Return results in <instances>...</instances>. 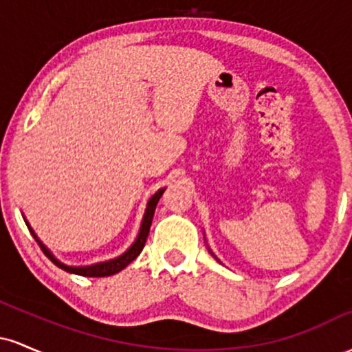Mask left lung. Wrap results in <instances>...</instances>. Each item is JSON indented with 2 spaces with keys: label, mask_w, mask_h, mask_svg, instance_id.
Wrapping results in <instances>:
<instances>
[{
  "label": "left lung",
  "mask_w": 352,
  "mask_h": 352,
  "mask_svg": "<svg viewBox=\"0 0 352 352\" xmlns=\"http://www.w3.org/2000/svg\"><path fill=\"white\" fill-rule=\"evenodd\" d=\"M212 254H213V253H212ZM215 258H217V256H215Z\"/></svg>",
  "instance_id": "obj_1"
}]
</instances>
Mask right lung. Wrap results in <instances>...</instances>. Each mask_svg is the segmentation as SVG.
<instances>
[{"label":"right lung","mask_w":352,"mask_h":352,"mask_svg":"<svg viewBox=\"0 0 352 352\" xmlns=\"http://www.w3.org/2000/svg\"><path fill=\"white\" fill-rule=\"evenodd\" d=\"M164 192H165V188H160L159 192L153 193V195L151 197V200H148L147 208H145V213H144V218H142V225H140V230H139V235H137L134 243L131 245V248H129L125 253L120 254V256L114 258V260L102 261V263H96V265H91V266H67V265L60 263L58 258H56L54 254H52L50 250L46 248V245H43V241L39 240L38 236H36V233L33 232V228L30 227V223H28V221H26V225H28V228H30V232L33 233V236L36 238V241H38V245L41 246L44 254H46V256L50 258V260L56 266H59L60 270H64V272H67V273L79 274V276H87V278L111 276V274L122 272L125 266H127L129 263H132V261H134L135 258L140 254V252L144 250L145 241H147V236H148V232H151L153 212H155L157 204H159L160 197H162Z\"/></svg>","instance_id":"right-lung-1"}]
</instances>
